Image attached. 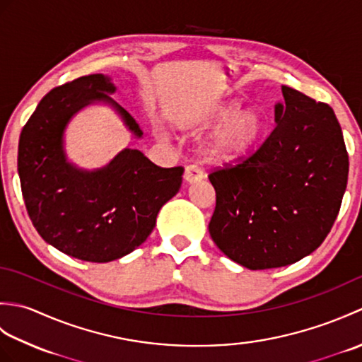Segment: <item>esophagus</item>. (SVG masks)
<instances>
[{"mask_svg": "<svg viewBox=\"0 0 362 362\" xmlns=\"http://www.w3.org/2000/svg\"><path fill=\"white\" fill-rule=\"evenodd\" d=\"M183 179H185L187 183H194L204 179V173L194 165H188L185 168V174H183Z\"/></svg>", "mask_w": 362, "mask_h": 362, "instance_id": "esophagus-1", "label": "esophagus"}]
</instances>
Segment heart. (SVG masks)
Wrapping results in <instances>:
<instances>
[{"mask_svg": "<svg viewBox=\"0 0 362 362\" xmlns=\"http://www.w3.org/2000/svg\"><path fill=\"white\" fill-rule=\"evenodd\" d=\"M204 122H219L204 146L205 158L218 165L232 163L244 157L257 143L263 126L255 109H236L233 103L216 107L206 115Z\"/></svg>", "mask_w": 362, "mask_h": 362, "instance_id": "obj_1", "label": "heart"}]
</instances>
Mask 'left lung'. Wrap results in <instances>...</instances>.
Returning <instances> with one entry per match:
<instances>
[{"label":"left lung","mask_w":362,"mask_h":362,"mask_svg":"<svg viewBox=\"0 0 362 362\" xmlns=\"http://www.w3.org/2000/svg\"><path fill=\"white\" fill-rule=\"evenodd\" d=\"M281 93L264 143L240 165L209 175L216 191L211 240L250 271L288 266L316 250L347 188L349 153L332 107L284 86Z\"/></svg>","instance_id":"obj_1"}]
</instances>
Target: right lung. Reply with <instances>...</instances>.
<instances>
[{"label": "right lung", "instance_id": "right-lung-1", "mask_svg": "<svg viewBox=\"0 0 362 362\" xmlns=\"http://www.w3.org/2000/svg\"><path fill=\"white\" fill-rule=\"evenodd\" d=\"M115 91L104 74L52 88L30 115L18 143L21 193L38 235L66 255L91 263H109L141 245L161 206L182 185V166L160 168L138 149H122L93 171L68 161L65 129L90 104L110 105L132 135L143 136L130 113L110 98Z\"/></svg>", "mask_w": 362, "mask_h": 362}]
</instances>
